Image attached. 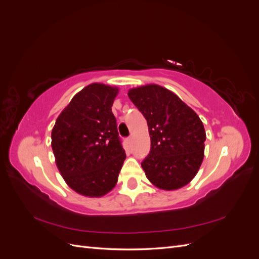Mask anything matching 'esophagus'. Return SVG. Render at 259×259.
<instances>
[{"mask_svg": "<svg viewBox=\"0 0 259 259\" xmlns=\"http://www.w3.org/2000/svg\"><path fill=\"white\" fill-rule=\"evenodd\" d=\"M126 143H127V145H128V146H131V145H132V137L126 138Z\"/></svg>", "mask_w": 259, "mask_h": 259, "instance_id": "1", "label": "esophagus"}]
</instances>
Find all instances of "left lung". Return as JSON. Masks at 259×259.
I'll return each instance as SVG.
<instances>
[{"label":"left lung","instance_id":"8db88e82","mask_svg":"<svg viewBox=\"0 0 259 259\" xmlns=\"http://www.w3.org/2000/svg\"><path fill=\"white\" fill-rule=\"evenodd\" d=\"M128 97L146 117L151 138L150 152L142 162L147 178L163 190L189 184L204 158L206 135L199 115L159 85L133 89Z\"/></svg>","mask_w":259,"mask_h":259}]
</instances>
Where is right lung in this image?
I'll use <instances>...</instances> for the list:
<instances>
[{"instance_id":"right-lung-1","label":"right lung","mask_w":259,"mask_h":259,"mask_svg":"<svg viewBox=\"0 0 259 259\" xmlns=\"http://www.w3.org/2000/svg\"><path fill=\"white\" fill-rule=\"evenodd\" d=\"M117 89L94 83L71 99L52 131L61 176L86 197H101L115 186L126 158L111 107Z\"/></svg>"}]
</instances>
